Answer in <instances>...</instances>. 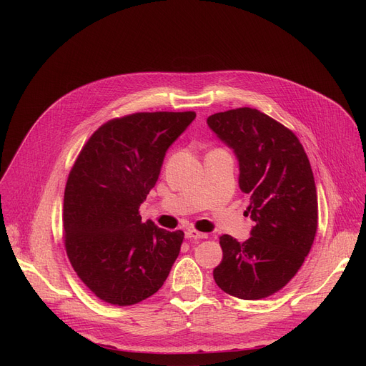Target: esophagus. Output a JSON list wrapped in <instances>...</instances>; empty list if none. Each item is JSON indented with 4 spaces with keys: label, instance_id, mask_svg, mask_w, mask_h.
Returning a JSON list of instances; mask_svg holds the SVG:
<instances>
[{
    "label": "esophagus",
    "instance_id": "34e87169",
    "mask_svg": "<svg viewBox=\"0 0 366 366\" xmlns=\"http://www.w3.org/2000/svg\"><path fill=\"white\" fill-rule=\"evenodd\" d=\"M185 237L187 239H196V240H199V239H206L207 234L206 233H200V232H197V229H194V228H188L187 232H185Z\"/></svg>",
    "mask_w": 366,
    "mask_h": 366
}]
</instances>
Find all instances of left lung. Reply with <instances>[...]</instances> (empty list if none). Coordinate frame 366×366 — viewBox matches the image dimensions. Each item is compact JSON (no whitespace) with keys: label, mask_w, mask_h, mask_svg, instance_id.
<instances>
[{"label":"left lung","mask_w":366,"mask_h":366,"mask_svg":"<svg viewBox=\"0 0 366 366\" xmlns=\"http://www.w3.org/2000/svg\"><path fill=\"white\" fill-rule=\"evenodd\" d=\"M207 126L233 148L239 187L249 196L251 237H219L222 261L214 270L221 290L242 300L273 295L309 255L317 229V196L309 157L294 132L255 108L207 117Z\"/></svg>","instance_id":"8db88e82"}]
</instances>
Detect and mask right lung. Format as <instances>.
<instances>
[{
	"instance_id": "add662e5",
	"label": "right lung",
	"mask_w": 366,
	"mask_h": 366,
	"mask_svg": "<svg viewBox=\"0 0 366 366\" xmlns=\"http://www.w3.org/2000/svg\"><path fill=\"white\" fill-rule=\"evenodd\" d=\"M194 111L134 112L96 130L65 187V249L76 276L105 302L132 305L156 294L179 255L184 233L142 222L167 148Z\"/></svg>"
}]
</instances>
